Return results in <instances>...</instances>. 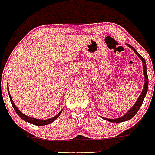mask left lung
<instances>
[{
    "label": "left lung",
    "mask_w": 155,
    "mask_h": 155,
    "mask_svg": "<svg viewBox=\"0 0 155 155\" xmlns=\"http://www.w3.org/2000/svg\"><path fill=\"white\" fill-rule=\"evenodd\" d=\"M128 46H130V47L134 51V53L139 56L140 59H141V61L143 62V74H144V85H143V91L141 92L140 97L138 98V100H137V101L135 102V104H134L133 107L131 108L130 110L128 111L124 115H123L122 117H120V118H117V119H107V118H103L104 120H107V121H110V122H113V123H120V122H123V121H127V120H131V119L137 114V112L139 111V110H140V107H141V105H142V104H143V100H144V97H145V95H146L147 94V91H148L149 80H148V74H147L146 71V63H145V60L137 52L136 50H135L133 46H131L130 45H128Z\"/></svg>",
    "instance_id": "left-lung-1"
}]
</instances>
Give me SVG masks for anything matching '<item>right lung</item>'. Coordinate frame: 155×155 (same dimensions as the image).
Returning <instances> with one entry per match:
<instances>
[{
  "instance_id": "add662e5",
  "label": "right lung",
  "mask_w": 155,
  "mask_h": 155,
  "mask_svg": "<svg viewBox=\"0 0 155 155\" xmlns=\"http://www.w3.org/2000/svg\"><path fill=\"white\" fill-rule=\"evenodd\" d=\"M8 94H9V96H10V100H11V102H12V106H13L14 110H15V111L16 112V114H18L19 116L21 117L22 120H25V122H28V123H31V124H32L38 125V126H43V125L49 124L52 123L53 121H54V120H56L58 117L60 116V114H61V112H62V110L60 111V112H59V113H58V114H56L55 116L52 117V118H51V119H48V120H38V119L31 118V117L27 116V115H25V114H24L23 113H21V112L20 111V110H19L18 108L15 106V104H14V102H13V101H12V96H11V94H10V93H9V88H8Z\"/></svg>"
}]
</instances>
